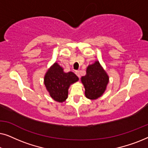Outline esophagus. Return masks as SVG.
Returning <instances> with one entry per match:
<instances>
[{
	"label": "esophagus",
	"mask_w": 148,
	"mask_h": 148,
	"mask_svg": "<svg viewBox=\"0 0 148 148\" xmlns=\"http://www.w3.org/2000/svg\"><path fill=\"white\" fill-rule=\"evenodd\" d=\"M75 74H76V75L78 77H80V73H79V71H75Z\"/></svg>",
	"instance_id": "obj_1"
}]
</instances>
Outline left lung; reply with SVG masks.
Wrapping results in <instances>:
<instances>
[{
    "label": "left lung",
    "instance_id": "1",
    "mask_svg": "<svg viewBox=\"0 0 148 148\" xmlns=\"http://www.w3.org/2000/svg\"><path fill=\"white\" fill-rule=\"evenodd\" d=\"M85 88V95L90 100L100 98L106 90L109 82V76L98 60L89 64L86 75L81 78Z\"/></svg>",
    "mask_w": 148,
    "mask_h": 148
}]
</instances>
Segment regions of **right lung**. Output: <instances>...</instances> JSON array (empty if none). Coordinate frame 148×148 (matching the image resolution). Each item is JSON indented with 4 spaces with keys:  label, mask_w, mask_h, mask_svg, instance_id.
<instances>
[{
    "label": "right lung",
    "mask_w": 148,
    "mask_h": 148,
    "mask_svg": "<svg viewBox=\"0 0 148 148\" xmlns=\"http://www.w3.org/2000/svg\"><path fill=\"white\" fill-rule=\"evenodd\" d=\"M78 81V77L74 73L64 72L56 62L48 69L44 77V84L50 97L61 103L68 98L69 87Z\"/></svg>",
    "instance_id": "add662e5"
}]
</instances>
